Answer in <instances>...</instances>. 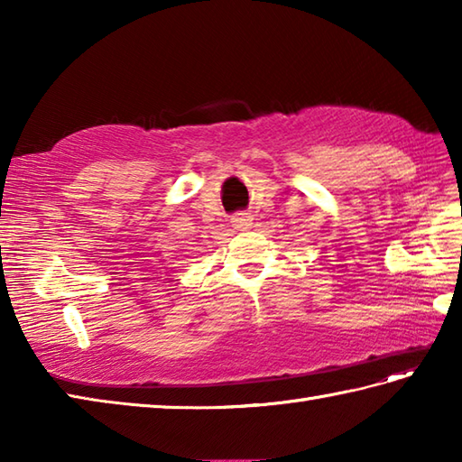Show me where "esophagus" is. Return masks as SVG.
I'll return each mask as SVG.
<instances>
[{"mask_svg":"<svg viewBox=\"0 0 462 462\" xmlns=\"http://www.w3.org/2000/svg\"><path fill=\"white\" fill-rule=\"evenodd\" d=\"M232 226L236 230H248L252 228V216L246 212H238L232 216Z\"/></svg>","mask_w":462,"mask_h":462,"instance_id":"esophagus-1","label":"esophagus"}]
</instances>
